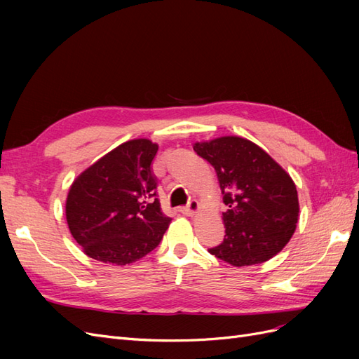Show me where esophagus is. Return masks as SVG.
Wrapping results in <instances>:
<instances>
[{"label": "esophagus", "mask_w": 359, "mask_h": 359, "mask_svg": "<svg viewBox=\"0 0 359 359\" xmlns=\"http://www.w3.org/2000/svg\"><path fill=\"white\" fill-rule=\"evenodd\" d=\"M180 211L184 215H194L199 211V203L198 201H190V203L187 206H184V208H181Z\"/></svg>", "instance_id": "esophagus-1"}]
</instances>
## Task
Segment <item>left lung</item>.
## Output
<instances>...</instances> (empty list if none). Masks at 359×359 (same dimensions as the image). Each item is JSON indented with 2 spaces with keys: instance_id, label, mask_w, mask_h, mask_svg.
Returning <instances> with one entry per match:
<instances>
[{
  "instance_id": "8db88e82",
  "label": "left lung",
  "mask_w": 359,
  "mask_h": 359,
  "mask_svg": "<svg viewBox=\"0 0 359 359\" xmlns=\"http://www.w3.org/2000/svg\"><path fill=\"white\" fill-rule=\"evenodd\" d=\"M215 169L226 235L208 252L233 266L262 264L285 248L297 229L299 202L289 173L255 142L222 136L193 145Z\"/></svg>"
}]
</instances>
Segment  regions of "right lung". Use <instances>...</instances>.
Here are the masks:
<instances>
[{"instance_id": "add662e5", "label": "right lung", "mask_w": 359, "mask_h": 359, "mask_svg": "<svg viewBox=\"0 0 359 359\" xmlns=\"http://www.w3.org/2000/svg\"><path fill=\"white\" fill-rule=\"evenodd\" d=\"M157 149L149 139L127 140L73 181L66 219L86 256L123 266L160 244L170 219L161 212L151 170Z\"/></svg>"}]
</instances>
